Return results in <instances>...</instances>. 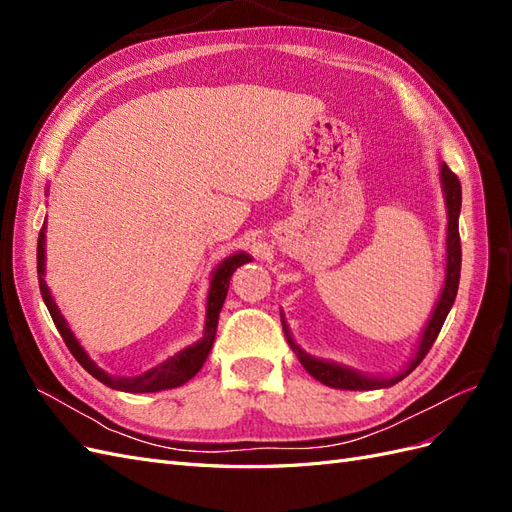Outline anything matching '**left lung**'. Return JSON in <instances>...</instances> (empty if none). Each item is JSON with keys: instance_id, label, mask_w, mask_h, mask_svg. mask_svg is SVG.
Returning a JSON list of instances; mask_svg holds the SVG:
<instances>
[{"instance_id": "obj_1", "label": "left lung", "mask_w": 512, "mask_h": 512, "mask_svg": "<svg viewBox=\"0 0 512 512\" xmlns=\"http://www.w3.org/2000/svg\"><path fill=\"white\" fill-rule=\"evenodd\" d=\"M440 179H442V188L446 194V209H448V232H446V282L440 294V301L433 309L431 320L427 322L425 333L421 344H418V350L414 354L412 363L406 367V371H401L399 376L395 378H367L356 374L352 369L346 367H339L335 363H327V361H318L312 359V356H307L299 346H294L292 337L286 329V322L284 324V333L288 344L292 346V350L297 352L301 365L307 369V374H312L316 380H320L322 384L333 386V389H344V391H371V389H384V386H393L399 380H404L408 374L418 367L425 359V354L431 350L433 342H436L442 324L451 312V307L455 303L457 297V288H459V271H461V239H459V211H461V183L457 179V175L453 173L451 168L446 164H440Z\"/></svg>"}]
</instances>
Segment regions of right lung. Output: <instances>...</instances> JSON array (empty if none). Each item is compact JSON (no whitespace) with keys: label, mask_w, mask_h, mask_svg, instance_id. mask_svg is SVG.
<instances>
[{"label":"right lung","mask_w":512,"mask_h":512,"mask_svg":"<svg viewBox=\"0 0 512 512\" xmlns=\"http://www.w3.org/2000/svg\"><path fill=\"white\" fill-rule=\"evenodd\" d=\"M44 228L46 222L40 228V235H38V284H40V292H42V299L46 309H49V314L55 322V327L59 331V335L64 337V342L68 346V350L72 352V356L76 361H79L91 376L96 380H100L102 384L111 386V389L117 391H126V393H156V391H164V389H175V386H181L188 382L190 378H194L203 363L207 361V356L211 352L213 346V339H215V329H218V318H220V309L224 305L226 299V292L230 286V277L232 273L237 271V267L245 265V262H250V256L247 254H235L226 258L222 265L218 267V271L213 273V280H211V290H209V299H207V322H205V333L203 339H200L198 344L190 346L181 350L179 354H175L173 359H168L166 363L153 367L141 376H134V378H121V376H111L106 374L104 369H100L94 361L89 359L87 352L81 348V344L76 342V337L72 335L68 322L64 320V316L59 314V309L51 297L49 286L44 282Z\"/></svg>","instance_id":"add662e5"}]
</instances>
